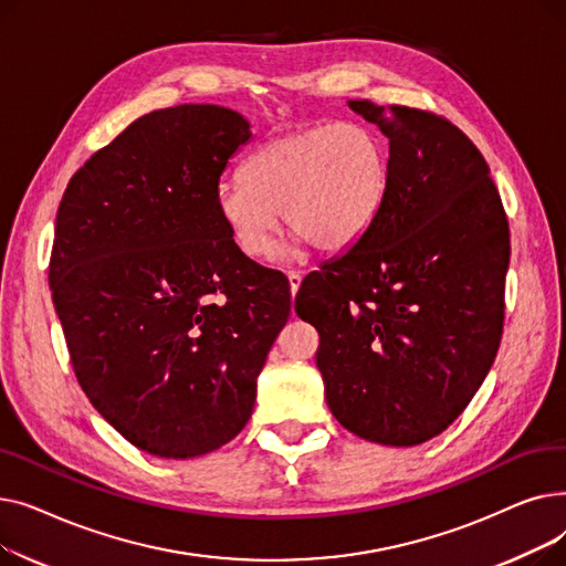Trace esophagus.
<instances>
[{
	"label": "esophagus",
	"instance_id": "obj_1",
	"mask_svg": "<svg viewBox=\"0 0 566 566\" xmlns=\"http://www.w3.org/2000/svg\"><path fill=\"white\" fill-rule=\"evenodd\" d=\"M286 277H289L291 293H295V291L301 289V282H303V273H301V271H289V273H286Z\"/></svg>",
	"mask_w": 566,
	"mask_h": 566
}]
</instances>
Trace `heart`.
I'll return each mask as SVG.
<instances>
[{
	"label": "heart",
	"instance_id": "b5f03b06",
	"mask_svg": "<svg viewBox=\"0 0 566 566\" xmlns=\"http://www.w3.org/2000/svg\"><path fill=\"white\" fill-rule=\"evenodd\" d=\"M390 184V151L363 124H325L282 133L224 178L216 206L243 254L273 252L280 213L293 245L318 252L350 248L376 220Z\"/></svg>",
	"mask_w": 566,
	"mask_h": 566
}]
</instances>
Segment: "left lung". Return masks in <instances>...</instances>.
<instances>
[{
    "instance_id": "obj_1",
    "label": "left lung",
    "mask_w": 566,
    "mask_h": 566,
    "mask_svg": "<svg viewBox=\"0 0 566 566\" xmlns=\"http://www.w3.org/2000/svg\"><path fill=\"white\" fill-rule=\"evenodd\" d=\"M390 139L388 195L350 250L310 273L295 312L337 422L412 448L448 429L502 339L510 224L489 165L427 109L350 101Z\"/></svg>"
}]
</instances>
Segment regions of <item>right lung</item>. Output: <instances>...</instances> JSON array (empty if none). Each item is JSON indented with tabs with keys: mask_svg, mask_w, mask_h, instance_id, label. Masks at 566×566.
<instances>
[{
	"mask_svg": "<svg viewBox=\"0 0 566 566\" xmlns=\"http://www.w3.org/2000/svg\"><path fill=\"white\" fill-rule=\"evenodd\" d=\"M252 137L220 105L139 116L71 178L52 303L80 388L135 448L192 459L248 424L289 280L233 243L216 190Z\"/></svg>",
	"mask_w": 566,
	"mask_h": 566,
	"instance_id": "1",
	"label": "right lung"
}]
</instances>
